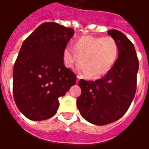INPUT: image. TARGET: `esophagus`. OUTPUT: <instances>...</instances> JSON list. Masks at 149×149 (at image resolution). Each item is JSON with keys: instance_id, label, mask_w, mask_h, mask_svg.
<instances>
[{"instance_id": "obj_1", "label": "esophagus", "mask_w": 149, "mask_h": 149, "mask_svg": "<svg viewBox=\"0 0 149 149\" xmlns=\"http://www.w3.org/2000/svg\"><path fill=\"white\" fill-rule=\"evenodd\" d=\"M80 78H81V77H80L79 75H77V82H78V81H79Z\"/></svg>"}]
</instances>
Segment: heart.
Wrapping results in <instances>:
<instances>
[{
	"mask_svg": "<svg viewBox=\"0 0 149 149\" xmlns=\"http://www.w3.org/2000/svg\"><path fill=\"white\" fill-rule=\"evenodd\" d=\"M119 45L112 37L83 36L78 38L73 46H67L63 52L65 66H72L81 60L78 70L89 77H103L115 65L118 59Z\"/></svg>",
	"mask_w": 149,
	"mask_h": 149,
	"instance_id": "heart-1",
	"label": "heart"
}]
</instances>
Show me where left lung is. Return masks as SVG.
<instances>
[{"label": "left lung", "mask_w": 149, "mask_h": 149, "mask_svg": "<svg viewBox=\"0 0 149 149\" xmlns=\"http://www.w3.org/2000/svg\"><path fill=\"white\" fill-rule=\"evenodd\" d=\"M108 33L118 43L115 65L97 81L81 79L78 82L81 94L77 100V109L83 118L96 125H108L121 118L136 90L139 62L133 44L120 31L111 29Z\"/></svg>", "instance_id": "1"}]
</instances>
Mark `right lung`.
Segmentation results:
<instances>
[{"instance_id":"obj_1","label":"right lung","mask_w":149,"mask_h":149,"mask_svg":"<svg viewBox=\"0 0 149 149\" xmlns=\"http://www.w3.org/2000/svg\"><path fill=\"white\" fill-rule=\"evenodd\" d=\"M74 29L45 22L21 46L13 67V91L20 112L31 120L55 115L58 98L76 84L77 76L64 65L63 52Z\"/></svg>"}]
</instances>
